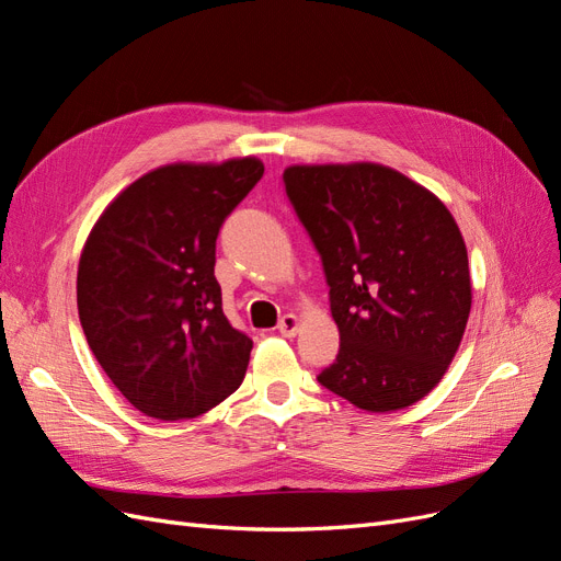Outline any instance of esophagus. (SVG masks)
I'll return each mask as SVG.
<instances>
[{
	"mask_svg": "<svg viewBox=\"0 0 561 561\" xmlns=\"http://www.w3.org/2000/svg\"><path fill=\"white\" fill-rule=\"evenodd\" d=\"M299 325H301V318L297 313H287L278 322V332L283 336H295L299 332Z\"/></svg>",
	"mask_w": 561,
	"mask_h": 561,
	"instance_id": "1",
	"label": "esophagus"
}]
</instances>
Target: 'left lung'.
<instances>
[{
    "label": "left lung",
    "instance_id": "obj_1",
    "mask_svg": "<svg viewBox=\"0 0 561 561\" xmlns=\"http://www.w3.org/2000/svg\"><path fill=\"white\" fill-rule=\"evenodd\" d=\"M283 180L320 252L342 342L318 381L365 412L426 398L461 346L472 304L454 215L383 163H295Z\"/></svg>",
    "mask_w": 561,
    "mask_h": 561
}]
</instances>
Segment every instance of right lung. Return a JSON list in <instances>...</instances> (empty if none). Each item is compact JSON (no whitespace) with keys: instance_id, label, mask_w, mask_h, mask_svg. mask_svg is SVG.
Wrapping results in <instances>:
<instances>
[{"instance_id":"obj_1","label":"right lung","mask_w":561,"mask_h":561,"mask_svg":"<svg viewBox=\"0 0 561 561\" xmlns=\"http://www.w3.org/2000/svg\"><path fill=\"white\" fill-rule=\"evenodd\" d=\"M262 175L257 157L159 165L107 203L83 243V334L110 381L151 419L206 414L245 377L252 342L222 311L215 241Z\"/></svg>"}]
</instances>
